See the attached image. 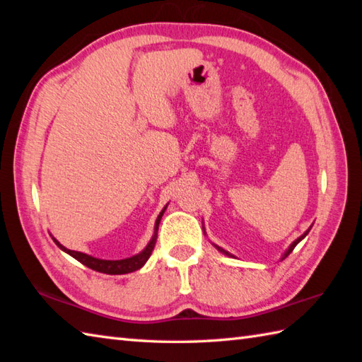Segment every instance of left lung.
<instances>
[{"label":"left lung","mask_w":362,"mask_h":362,"mask_svg":"<svg viewBox=\"0 0 362 362\" xmlns=\"http://www.w3.org/2000/svg\"><path fill=\"white\" fill-rule=\"evenodd\" d=\"M311 227H313V226H311ZM311 227H310L308 230H306V232H305V233H303L302 236H298V238H297V240H296L294 243H292V244L289 245V247H288V250L283 253V257H281V259H284V258H286V257L289 255V253H291L292 250H294V247H296V245H297V244H298L300 241H302V240H303V238H305L306 235H308V233H310V230H311ZM214 247H216V249H218L219 252H222V253H224V255H227V257H233V255H232V253H228L227 250H224V249H221V247H218V245H214Z\"/></svg>","instance_id":"8db88e82"}]
</instances>
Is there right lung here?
<instances>
[{
    "label": "right lung",
    "mask_w": 362,
    "mask_h": 362,
    "mask_svg": "<svg viewBox=\"0 0 362 362\" xmlns=\"http://www.w3.org/2000/svg\"><path fill=\"white\" fill-rule=\"evenodd\" d=\"M165 210H166V206L158 214V218L156 221V227H153V236H152V240L149 241V244L146 245L144 250H141L140 253H136V255L130 257V258H124V259H101V258H95V257H91V255H87V253L66 249V247H64V245L56 240V238H52V241L59 245V249H62L64 252L68 253V255H71L73 258L78 259L79 263H82L83 266H87L90 269H93V271H96V272H103V274H109V275L129 274V272H134V271H138V269H141L146 264V261L149 259L153 247H156L158 224H160V221H161V216H163Z\"/></svg>",
    "instance_id": "obj_1"
}]
</instances>
